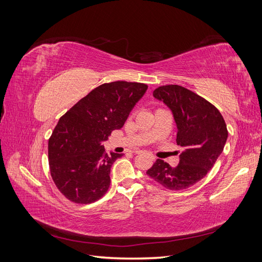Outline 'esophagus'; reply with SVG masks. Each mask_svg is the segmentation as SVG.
Returning a JSON list of instances; mask_svg holds the SVG:
<instances>
[{
	"label": "esophagus",
	"mask_w": 262,
	"mask_h": 262,
	"mask_svg": "<svg viewBox=\"0 0 262 262\" xmlns=\"http://www.w3.org/2000/svg\"><path fill=\"white\" fill-rule=\"evenodd\" d=\"M136 153H137V154H141V153H142V150H139V149H138V150H136ZM152 158H154V157L152 156Z\"/></svg>",
	"instance_id": "34e87169"
}]
</instances>
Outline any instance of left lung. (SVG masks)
I'll return each instance as SVG.
<instances>
[{"mask_svg": "<svg viewBox=\"0 0 262 262\" xmlns=\"http://www.w3.org/2000/svg\"><path fill=\"white\" fill-rule=\"evenodd\" d=\"M153 96L170 109L182 152L176 167L157 160L147 176L170 190L191 187L207 175L223 152L228 137L226 123L208 100L182 86H161Z\"/></svg>", "mask_w": 262, "mask_h": 262, "instance_id": "1", "label": "left lung"}]
</instances>
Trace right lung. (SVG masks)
<instances>
[{"label": "right lung", "instance_id": "obj_1", "mask_svg": "<svg viewBox=\"0 0 262 262\" xmlns=\"http://www.w3.org/2000/svg\"><path fill=\"white\" fill-rule=\"evenodd\" d=\"M147 85L118 81L93 90L60 118L49 139L52 179L75 203H92L106 193L110 170L122 154L105 153L102 142L121 129Z\"/></svg>", "mask_w": 262, "mask_h": 262}]
</instances>
